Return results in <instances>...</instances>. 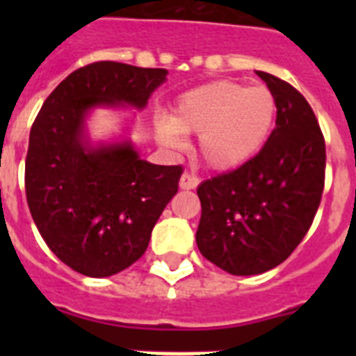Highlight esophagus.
<instances>
[{
	"instance_id": "1",
	"label": "esophagus",
	"mask_w": 356,
	"mask_h": 356,
	"mask_svg": "<svg viewBox=\"0 0 356 356\" xmlns=\"http://www.w3.org/2000/svg\"><path fill=\"white\" fill-rule=\"evenodd\" d=\"M197 185H200V178L194 175H191V172H184L180 178V187L185 188V191H188V188H196Z\"/></svg>"
}]
</instances>
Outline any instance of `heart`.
<instances>
[{
    "label": "heart",
    "mask_w": 356,
    "mask_h": 356,
    "mask_svg": "<svg viewBox=\"0 0 356 356\" xmlns=\"http://www.w3.org/2000/svg\"><path fill=\"white\" fill-rule=\"evenodd\" d=\"M275 94L229 80L210 81L181 94L171 118L155 119L156 139L169 149L185 146L184 135H200V155L219 171L237 169L260 153L276 121Z\"/></svg>",
    "instance_id": "1"
}]
</instances>
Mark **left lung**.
<instances>
[{
	"label": "left lung",
	"mask_w": 356,
	"mask_h": 356,
	"mask_svg": "<svg viewBox=\"0 0 356 356\" xmlns=\"http://www.w3.org/2000/svg\"><path fill=\"white\" fill-rule=\"evenodd\" d=\"M276 99V127L257 156L197 187L201 254L237 276L266 273L287 260L319 209L326 147L303 94L257 71Z\"/></svg>",
	"instance_id": "8db88e82"
}]
</instances>
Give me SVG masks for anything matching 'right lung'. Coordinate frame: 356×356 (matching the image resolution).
Segmentation results:
<instances>
[{
  "instance_id": "right-lung-1",
  "label": "right lung",
  "mask_w": 356,
  "mask_h": 356,
  "mask_svg": "<svg viewBox=\"0 0 356 356\" xmlns=\"http://www.w3.org/2000/svg\"><path fill=\"white\" fill-rule=\"evenodd\" d=\"M165 76V69L94 62L58 83L31 127L28 207L49 250L76 273L105 278L137 262L178 193L181 165L146 162L130 140L92 147L85 134L94 106L144 108Z\"/></svg>"
}]
</instances>
